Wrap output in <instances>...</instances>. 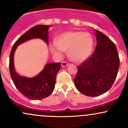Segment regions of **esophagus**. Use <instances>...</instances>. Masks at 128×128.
<instances>
[{"mask_svg":"<svg viewBox=\"0 0 128 128\" xmlns=\"http://www.w3.org/2000/svg\"><path fill=\"white\" fill-rule=\"evenodd\" d=\"M68 65V63H67V62H65V61H62V62H61V66H62V67H66V66Z\"/></svg>","mask_w":128,"mask_h":128,"instance_id":"esophagus-1","label":"esophagus"}]
</instances>
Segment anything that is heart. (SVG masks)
<instances>
[{
	"mask_svg": "<svg viewBox=\"0 0 128 128\" xmlns=\"http://www.w3.org/2000/svg\"><path fill=\"white\" fill-rule=\"evenodd\" d=\"M94 42L88 32L70 31L61 34L51 44L50 50L55 55L60 56L63 51H68V58L76 62L84 61L91 55Z\"/></svg>",
	"mask_w": 128,
	"mask_h": 128,
	"instance_id": "1",
	"label": "heart"
}]
</instances>
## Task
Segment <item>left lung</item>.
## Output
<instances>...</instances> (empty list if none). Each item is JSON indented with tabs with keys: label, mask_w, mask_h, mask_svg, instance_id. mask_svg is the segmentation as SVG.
I'll use <instances>...</instances> for the list:
<instances>
[{
	"label": "left lung",
	"mask_w": 128,
	"mask_h": 128,
	"mask_svg": "<svg viewBox=\"0 0 128 128\" xmlns=\"http://www.w3.org/2000/svg\"><path fill=\"white\" fill-rule=\"evenodd\" d=\"M94 30L97 38L94 52L78 66L74 79L76 88L83 94L92 97L102 94L111 88L120 66L115 44L102 32Z\"/></svg>",
	"instance_id": "left-lung-1"
}]
</instances>
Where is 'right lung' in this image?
<instances>
[{"label": "right lung", "mask_w": 128, "mask_h": 128, "mask_svg": "<svg viewBox=\"0 0 128 128\" xmlns=\"http://www.w3.org/2000/svg\"><path fill=\"white\" fill-rule=\"evenodd\" d=\"M49 28V25L38 24L30 28L16 41L10 53L9 68L11 79L19 92L29 99H42L52 93L55 88L56 78L60 69L61 63L47 64L37 76L29 78L18 75L16 73L14 66V54L18 45L29 40L40 38L48 43Z\"/></svg>", "instance_id": "1"}]
</instances>
